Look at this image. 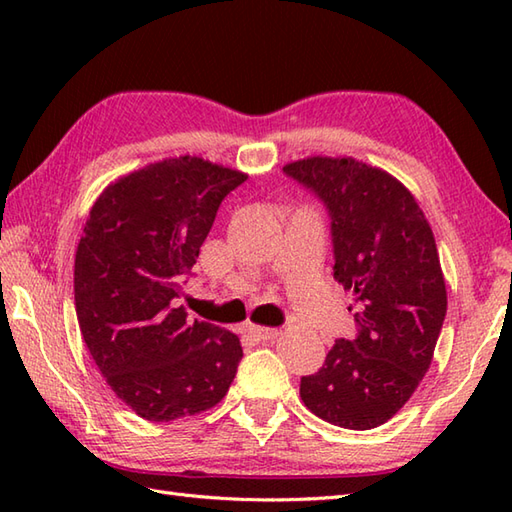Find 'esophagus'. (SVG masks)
I'll return each instance as SVG.
<instances>
[{
	"label": "esophagus",
	"instance_id": "esophagus-1",
	"mask_svg": "<svg viewBox=\"0 0 512 512\" xmlns=\"http://www.w3.org/2000/svg\"><path fill=\"white\" fill-rule=\"evenodd\" d=\"M248 334L257 341H273L281 334L277 328H264V325H248Z\"/></svg>",
	"mask_w": 512,
	"mask_h": 512
}]
</instances>
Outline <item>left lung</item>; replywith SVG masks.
<instances>
[{
    "instance_id": "obj_1",
    "label": "left lung",
    "mask_w": 512,
    "mask_h": 512,
    "mask_svg": "<svg viewBox=\"0 0 512 512\" xmlns=\"http://www.w3.org/2000/svg\"><path fill=\"white\" fill-rule=\"evenodd\" d=\"M284 171L330 213L334 279L354 295L358 325L301 378V400L336 427H380L427 374L447 314L436 239L405 184L363 160L312 156Z\"/></svg>"
}]
</instances>
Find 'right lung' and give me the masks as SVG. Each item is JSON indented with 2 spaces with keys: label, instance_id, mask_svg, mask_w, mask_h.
Returning <instances> with one entry per match:
<instances>
[{
  "label": "right lung",
  "instance_id": "obj_1",
  "mask_svg": "<svg viewBox=\"0 0 512 512\" xmlns=\"http://www.w3.org/2000/svg\"><path fill=\"white\" fill-rule=\"evenodd\" d=\"M248 176L178 156L127 173L96 198L74 257L83 341L114 394L149 422L220 402L242 361L237 334L180 306L222 200Z\"/></svg>",
  "mask_w": 512,
  "mask_h": 512
}]
</instances>
